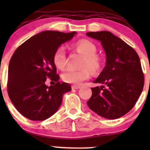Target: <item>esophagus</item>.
Returning a JSON list of instances; mask_svg holds the SVG:
<instances>
[{
  "label": "esophagus",
  "mask_w": 150,
  "mask_h": 150,
  "mask_svg": "<svg viewBox=\"0 0 150 150\" xmlns=\"http://www.w3.org/2000/svg\"><path fill=\"white\" fill-rule=\"evenodd\" d=\"M80 88H81V86H75V85L72 86V89H79Z\"/></svg>",
  "instance_id": "esophagus-1"
}]
</instances>
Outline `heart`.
<instances>
[{
	"instance_id": "heart-1",
	"label": "heart",
	"mask_w": 150,
	"mask_h": 150,
	"mask_svg": "<svg viewBox=\"0 0 150 150\" xmlns=\"http://www.w3.org/2000/svg\"><path fill=\"white\" fill-rule=\"evenodd\" d=\"M75 49L84 56L82 65L83 69H76L68 68L62 73V80L68 83L81 84L83 81L88 79L91 76V72L93 73L99 72L101 68V59L97 55L96 46L87 40H81L75 44ZM53 62L59 69H63L66 66V51L64 46H60L56 49L53 56Z\"/></svg>"
}]
</instances>
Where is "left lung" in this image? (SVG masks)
<instances>
[{
  "instance_id": "left-lung-1",
  "label": "left lung",
  "mask_w": 150,
  "mask_h": 150,
  "mask_svg": "<svg viewBox=\"0 0 150 150\" xmlns=\"http://www.w3.org/2000/svg\"><path fill=\"white\" fill-rule=\"evenodd\" d=\"M102 43L107 62L93 81L101 87L91 88L89 108L102 117L117 119L134 107L143 90L144 75L138 54L126 43L108 31L86 33Z\"/></svg>"
}]
</instances>
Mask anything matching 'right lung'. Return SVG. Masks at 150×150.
<instances>
[{
  "instance_id": "1",
  "label": "right lung",
  "mask_w": 150,
  "mask_h": 150,
  "mask_svg": "<svg viewBox=\"0 0 150 150\" xmlns=\"http://www.w3.org/2000/svg\"><path fill=\"white\" fill-rule=\"evenodd\" d=\"M75 33L42 32L20 45L12 55L7 91L16 110L27 118L46 120L59 108L63 94L71 91L69 84L59 81L53 56L56 49ZM48 79L54 83V86H46Z\"/></svg>"
}]
</instances>
